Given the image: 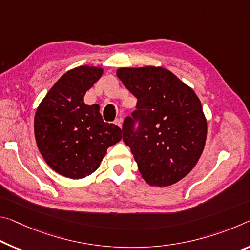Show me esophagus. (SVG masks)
<instances>
[{"instance_id":"1","label":"esophagus","mask_w":250,"mask_h":250,"mask_svg":"<svg viewBox=\"0 0 250 250\" xmlns=\"http://www.w3.org/2000/svg\"><path fill=\"white\" fill-rule=\"evenodd\" d=\"M114 124H116L118 126H120V128H122V120H121V119H117V120L114 121Z\"/></svg>"}]
</instances>
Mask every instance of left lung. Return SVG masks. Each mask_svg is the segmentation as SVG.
<instances>
[{
  "label": "left lung",
  "instance_id": "8db88e82",
  "mask_svg": "<svg viewBox=\"0 0 250 250\" xmlns=\"http://www.w3.org/2000/svg\"><path fill=\"white\" fill-rule=\"evenodd\" d=\"M117 77L138 99L132 118L124 122L141 177L166 187L185 178L197 165L207 138V119L199 98L171 71L162 66L119 68ZM140 121L134 131V120Z\"/></svg>",
  "mask_w": 250,
  "mask_h": 250
}]
</instances>
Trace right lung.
<instances>
[{
  "label": "right lung",
  "instance_id": "add662e5",
  "mask_svg": "<svg viewBox=\"0 0 250 250\" xmlns=\"http://www.w3.org/2000/svg\"><path fill=\"white\" fill-rule=\"evenodd\" d=\"M104 68L80 65L69 70L49 90L34 117L39 151L50 168L70 179H82L99 168L106 149L121 140V129L106 124L98 104L88 105L86 91Z\"/></svg>",
  "mask_w": 250,
  "mask_h": 250
}]
</instances>
